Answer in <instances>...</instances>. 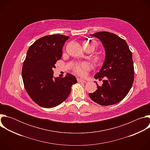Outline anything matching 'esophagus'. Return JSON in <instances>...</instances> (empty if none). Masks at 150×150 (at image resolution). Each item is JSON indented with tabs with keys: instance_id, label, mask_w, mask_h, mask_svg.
<instances>
[{
	"instance_id": "obj_1",
	"label": "esophagus",
	"mask_w": 150,
	"mask_h": 150,
	"mask_svg": "<svg viewBox=\"0 0 150 150\" xmlns=\"http://www.w3.org/2000/svg\"><path fill=\"white\" fill-rule=\"evenodd\" d=\"M77 81H78V82H83V83L86 82V81H85V80L82 79H80V78H78V79H77Z\"/></svg>"
}]
</instances>
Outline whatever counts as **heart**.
<instances>
[{"label": "heart", "instance_id": "1", "mask_svg": "<svg viewBox=\"0 0 150 150\" xmlns=\"http://www.w3.org/2000/svg\"><path fill=\"white\" fill-rule=\"evenodd\" d=\"M92 43L88 42H85L83 44V46H88L89 45H91ZM74 71L78 75L81 76H85L87 75V71L90 69V66L88 63H78L74 67Z\"/></svg>", "mask_w": 150, "mask_h": 150}]
</instances>
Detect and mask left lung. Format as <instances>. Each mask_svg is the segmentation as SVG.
Here are the masks:
<instances>
[{"label": "left lung", "instance_id": "obj_1", "mask_svg": "<svg viewBox=\"0 0 150 150\" xmlns=\"http://www.w3.org/2000/svg\"><path fill=\"white\" fill-rule=\"evenodd\" d=\"M98 38L105 52V60L96 79L103 80L101 86L97 83V90L89 93L93 101L101 105L116 104L122 100L130 91L134 80L132 54L125 40L109 32L90 34Z\"/></svg>", "mask_w": 150, "mask_h": 150}]
</instances>
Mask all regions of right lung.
Listing matches in <instances>:
<instances>
[{"instance_id": "obj_1", "label": "right lung", "mask_w": 150, "mask_h": 150, "mask_svg": "<svg viewBox=\"0 0 150 150\" xmlns=\"http://www.w3.org/2000/svg\"><path fill=\"white\" fill-rule=\"evenodd\" d=\"M68 36L61 34L42 37L29 47L22 69L24 87L31 99L45 108H52L69 96L76 78L67 73L63 78L53 76V68L62 56Z\"/></svg>"}]
</instances>
